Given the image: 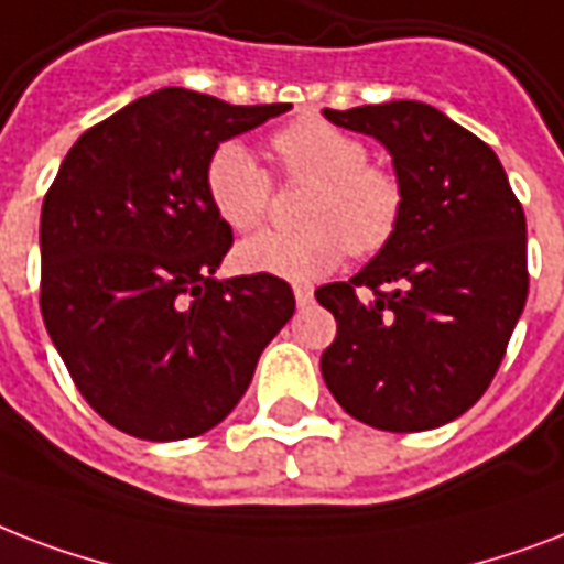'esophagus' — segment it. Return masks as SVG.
<instances>
[{
  "label": "esophagus",
  "mask_w": 564,
  "mask_h": 564,
  "mask_svg": "<svg viewBox=\"0 0 564 564\" xmlns=\"http://www.w3.org/2000/svg\"><path fill=\"white\" fill-rule=\"evenodd\" d=\"M294 296H296V305H308L312 303V285H294Z\"/></svg>",
  "instance_id": "esophagus-1"
}]
</instances>
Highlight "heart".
Listing matches in <instances>:
<instances>
[{
    "mask_svg": "<svg viewBox=\"0 0 564 564\" xmlns=\"http://www.w3.org/2000/svg\"><path fill=\"white\" fill-rule=\"evenodd\" d=\"M270 150L285 182L312 185L300 232H261L238 247L250 273L308 279L326 276L341 259H370L394 241L405 214L403 178L370 161L359 134L321 117H300L276 129ZM208 205L235 232L259 229L273 203V178L243 143H217L203 167Z\"/></svg>",
    "mask_w": 564,
    "mask_h": 564,
    "instance_id": "heart-1",
    "label": "heart"
}]
</instances>
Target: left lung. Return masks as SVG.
I'll return each mask as SVG.
<instances>
[{
  "mask_svg": "<svg viewBox=\"0 0 564 564\" xmlns=\"http://www.w3.org/2000/svg\"><path fill=\"white\" fill-rule=\"evenodd\" d=\"M373 134L405 187L400 232L350 282L314 291L338 323L321 356L356 421L421 432L486 394L527 303V217L495 150L423 102L326 108Z\"/></svg>",
  "mask_w": 564,
  "mask_h": 564,
  "instance_id": "left-lung-1",
  "label": "left lung"
}]
</instances>
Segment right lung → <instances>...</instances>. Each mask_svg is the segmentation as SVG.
<instances>
[{
	"instance_id": "1",
	"label": "right lung",
	"mask_w": 564,
	"mask_h": 564,
	"mask_svg": "<svg viewBox=\"0 0 564 564\" xmlns=\"http://www.w3.org/2000/svg\"><path fill=\"white\" fill-rule=\"evenodd\" d=\"M288 108L164 87L90 126L43 196V323L120 432L178 441L217 426L291 321L285 279H214L235 238L203 187L217 143Z\"/></svg>"
}]
</instances>
